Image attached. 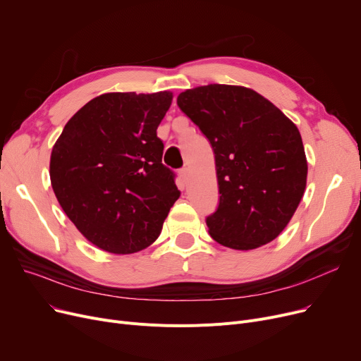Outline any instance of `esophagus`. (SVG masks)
<instances>
[{
  "instance_id": "obj_1",
  "label": "esophagus",
  "mask_w": 361,
  "mask_h": 361,
  "mask_svg": "<svg viewBox=\"0 0 361 361\" xmlns=\"http://www.w3.org/2000/svg\"><path fill=\"white\" fill-rule=\"evenodd\" d=\"M180 177H181L184 181H187L188 177H190V169H188L187 166L181 168V169H180Z\"/></svg>"
}]
</instances>
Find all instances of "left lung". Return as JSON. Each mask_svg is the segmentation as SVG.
I'll list each match as a JSON object with an SVG mask.
<instances>
[{"instance_id":"left-lung-1","label":"left lung","mask_w":361,"mask_h":361,"mask_svg":"<svg viewBox=\"0 0 361 361\" xmlns=\"http://www.w3.org/2000/svg\"><path fill=\"white\" fill-rule=\"evenodd\" d=\"M177 105L209 140L219 188L211 237L234 250L275 240L305 195L307 159L297 126L253 89L207 85L181 92Z\"/></svg>"}]
</instances>
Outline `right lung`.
Here are the masks:
<instances>
[{"label": "right lung", "instance_id": "add662e5", "mask_svg": "<svg viewBox=\"0 0 361 361\" xmlns=\"http://www.w3.org/2000/svg\"><path fill=\"white\" fill-rule=\"evenodd\" d=\"M171 102L166 90L104 93L74 114L52 147L56 200L86 240L108 253L146 249L180 197L157 136Z\"/></svg>", "mask_w": 361, "mask_h": 361}]
</instances>
